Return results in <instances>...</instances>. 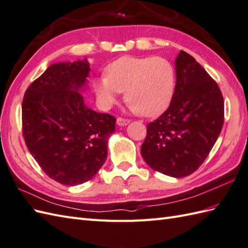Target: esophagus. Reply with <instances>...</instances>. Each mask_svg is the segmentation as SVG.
Masks as SVG:
<instances>
[{"label":"esophagus","instance_id":"34e87169","mask_svg":"<svg viewBox=\"0 0 248 248\" xmlns=\"http://www.w3.org/2000/svg\"><path fill=\"white\" fill-rule=\"evenodd\" d=\"M129 123L128 119H124V118H118L117 119V124L119 126H125Z\"/></svg>","mask_w":248,"mask_h":248}]
</instances>
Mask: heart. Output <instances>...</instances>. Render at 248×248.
I'll use <instances>...</instances> for the list:
<instances>
[{
	"instance_id": "obj_1",
	"label": "heart",
	"mask_w": 248,
	"mask_h": 248,
	"mask_svg": "<svg viewBox=\"0 0 248 248\" xmlns=\"http://www.w3.org/2000/svg\"><path fill=\"white\" fill-rule=\"evenodd\" d=\"M94 89L106 108L125 92V101L132 110L154 117L165 110L172 98L174 70L164 58L126 56L107 66L106 75L95 80Z\"/></svg>"
}]
</instances>
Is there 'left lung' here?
Instances as JSON below:
<instances>
[{"label": "left lung", "mask_w": 248, "mask_h": 248, "mask_svg": "<svg viewBox=\"0 0 248 248\" xmlns=\"http://www.w3.org/2000/svg\"><path fill=\"white\" fill-rule=\"evenodd\" d=\"M176 87L170 107L147 125L144 161L173 178L195 172L207 158L224 123L221 90L190 54L181 50L174 62Z\"/></svg>", "instance_id": "1"}]
</instances>
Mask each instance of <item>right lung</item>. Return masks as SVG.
<instances>
[{
	"label": "right lung",
	"instance_id": "obj_1",
	"mask_svg": "<svg viewBox=\"0 0 248 248\" xmlns=\"http://www.w3.org/2000/svg\"><path fill=\"white\" fill-rule=\"evenodd\" d=\"M87 59L50 65L25 92L23 136L29 153L50 179L85 183L107 158L116 118L90 109L78 93L89 76Z\"/></svg>",
	"mask_w": 248,
	"mask_h": 248
}]
</instances>
